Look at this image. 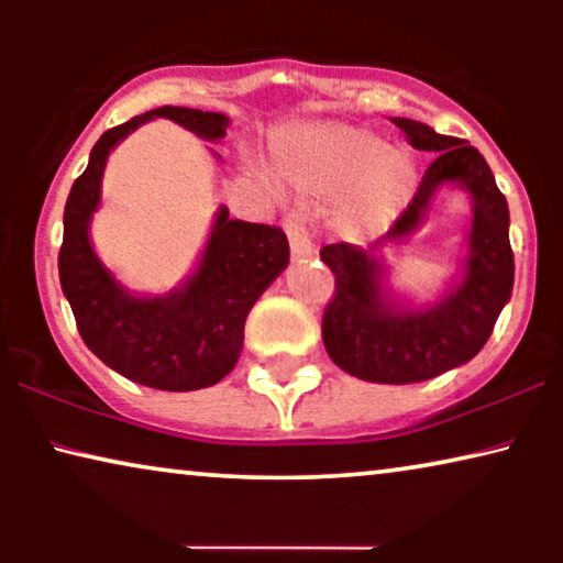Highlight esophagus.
<instances>
[{
    "label": "esophagus",
    "instance_id": "34e87169",
    "mask_svg": "<svg viewBox=\"0 0 563 563\" xmlns=\"http://www.w3.org/2000/svg\"><path fill=\"white\" fill-rule=\"evenodd\" d=\"M284 230H287L291 256H295V258L314 256V245H312L310 230H307L305 220L299 218V214H287V218H284Z\"/></svg>",
    "mask_w": 563,
    "mask_h": 563
}]
</instances>
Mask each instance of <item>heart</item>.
Masks as SVG:
<instances>
[{"label":"heart","mask_w":563,"mask_h":563,"mask_svg":"<svg viewBox=\"0 0 563 563\" xmlns=\"http://www.w3.org/2000/svg\"><path fill=\"white\" fill-rule=\"evenodd\" d=\"M287 172L299 187L335 195L338 214L351 230H379L407 202L418 168L407 151L384 148L372 130L318 125L302 130L287 148Z\"/></svg>","instance_id":"heart-1"}]
</instances>
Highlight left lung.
<instances>
[{
	"label": "left lung",
	"instance_id": "left-lung-1",
	"mask_svg": "<svg viewBox=\"0 0 563 563\" xmlns=\"http://www.w3.org/2000/svg\"><path fill=\"white\" fill-rule=\"evenodd\" d=\"M412 148L433 151L412 202L368 251L412 233L430 197L445 181L461 184L474 202L464 279L428 310H397L382 284V264L349 243H330L320 258L335 276L322 312V343L343 372L374 384L426 382L466 364L489 341L512 295L515 258L510 212L487 161L464 137L435 133L426 122L391 118Z\"/></svg>",
	"mask_w": 563,
	"mask_h": 563
}]
</instances>
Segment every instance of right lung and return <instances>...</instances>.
Segmentation results:
<instances>
[{"mask_svg":"<svg viewBox=\"0 0 563 563\" xmlns=\"http://www.w3.org/2000/svg\"><path fill=\"white\" fill-rule=\"evenodd\" d=\"M151 118L179 122L205 141H220L228 128L222 112L168 104L107 130L66 199L60 289L87 349L114 372L164 391L205 389L235 366L245 318L289 264V243L282 228L230 220L222 207L199 268L181 289L166 297H130L91 251L89 220L110 151Z\"/></svg>","mask_w":563,"mask_h":563,"instance_id":"obj_1","label":"right lung"}]
</instances>
